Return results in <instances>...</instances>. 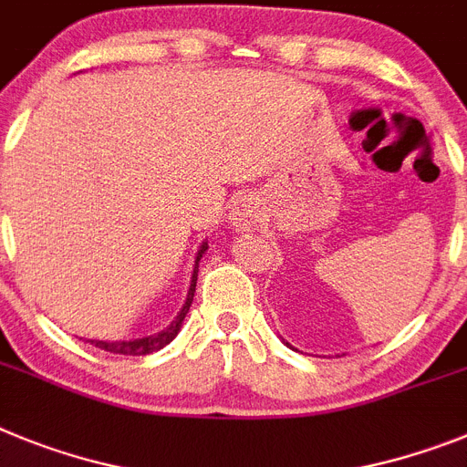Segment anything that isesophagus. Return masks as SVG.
Returning <instances> with one entry per match:
<instances>
[{
  "label": "esophagus",
  "instance_id": "34e87169",
  "mask_svg": "<svg viewBox=\"0 0 467 467\" xmlns=\"http://www.w3.org/2000/svg\"><path fill=\"white\" fill-rule=\"evenodd\" d=\"M230 223L234 230H256L261 223V211H258V202L254 197H239L230 209Z\"/></svg>",
  "mask_w": 467,
  "mask_h": 467
}]
</instances>
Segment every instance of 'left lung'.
I'll use <instances>...</instances> for the list:
<instances>
[{
	"instance_id": "obj_1",
	"label": "left lung",
	"mask_w": 467,
	"mask_h": 467,
	"mask_svg": "<svg viewBox=\"0 0 467 467\" xmlns=\"http://www.w3.org/2000/svg\"><path fill=\"white\" fill-rule=\"evenodd\" d=\"M286 346H289V343H286Z\"/></svg>"
}]
</instances>
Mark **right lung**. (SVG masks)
I'll return each mask as SVG.
<instances>
[{
	"mask_svg": "<svg viewBox=\"0 0 467 467\" xmlns=\"http://www.w3.org/2000/svg\"><path fill=\"white\" fill-rule=\"evenodd\" d=\"M209 249L206 242L202 244L200 254H197V261H194V270H192V282H190V291H188V298H185L183 307L178 312V317L173 319L164 331L155 336H145V338H136V340H119V343H108V340H91V346L100 348L105 352H115V355H150V352H157L161 350L164 346H169L173 338L178 336L181 327H183V319L188 315L190 306H192V298H194V286H197V270H200V261L204 256V251Z\"/></svg>",
	"mask_w": 467,
	"mask_h": 467,
	"instance_id": "add662e5",
	"label": "right lung"
}]
</instances>
